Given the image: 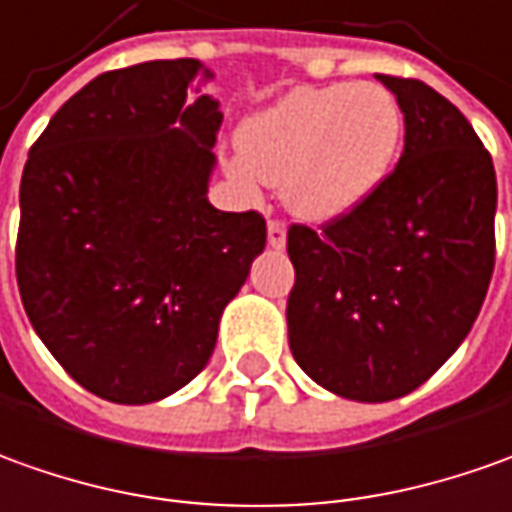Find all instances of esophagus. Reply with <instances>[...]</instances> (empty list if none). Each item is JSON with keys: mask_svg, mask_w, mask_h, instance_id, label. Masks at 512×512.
Masks as SVG:
<instances>
[{"mask_svg": "<svg viewBox=\"0 0 512 512\" xmlns=\"http://www.w3.org/2000/svg\"><path fill=\"white\" fill-rule=\"evenodd\" d=\"M269 246L271 249H283L285 246V224L277 218L269 221Z\"/></svg>", "mask_w": 512, "mask_h": 512, "instance_id": "esophagus-1", "label": "esophagus"}]
</instances>
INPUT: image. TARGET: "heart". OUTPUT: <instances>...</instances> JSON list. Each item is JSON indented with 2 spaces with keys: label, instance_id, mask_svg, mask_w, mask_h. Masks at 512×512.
Returning <instances> with one entry per match:
<instances>
[{
  "label": "heart",
  "instance_id": "heart-1",
  "mask_svg": "<svg viewBox=\"0 0 512 512\" xmlns=\"http://www.w3.org/2000/svg\"><path fill=\"white\" fill-rule=\"evenodd\" d=\"M401 137V106L384 86H302L243 120L227 170L246 190L283 182L288 210L322 224L373 196Z\"/></svg>",
  "mask_w": 512,
  "mask_h": 512
}]
</instances>
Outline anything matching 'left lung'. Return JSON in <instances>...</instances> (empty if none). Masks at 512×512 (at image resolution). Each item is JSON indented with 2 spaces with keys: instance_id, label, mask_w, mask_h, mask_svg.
<instances>
[{
  "instance_id": "obj_1",
  "label": "left lung",
  "mask_w": 512,
  "mask_h": 512,
  "mask_svg": "<svg viewBox=\"0 0 512 512\" xmlns=\"http://www.w3.org/2000/svg\"><path fill=\"white\" fill-rule=\"evenodd\" d=\"M403 154L373 196L322 229L291 224L288 344L319 387L395 401L462 344L496 260V170L462 111L415 78L378 75Z\"/></svg>"
}]
</instances>
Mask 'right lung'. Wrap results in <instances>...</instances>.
I'll use <instances>...</instances> for the list:
<instances>
[{
  "mask_svg": "<svg viewBox=\"0 0 512 512\" xmlns=\"http://www.w3.org/2000/svg\"><path fill=\"white\" fill-rule=\"evenodd\" d=\"M196 58L111 69L55 111L22 173L16 280L55 361L111 403H154L210 361L266 246L260 212L207 201L218 100Z\"/></svg>",
  "mask_w": 512,
  "mask_h": 512,
  "instance_id": "1",
  "label": "right lung"
}]
</instances>
